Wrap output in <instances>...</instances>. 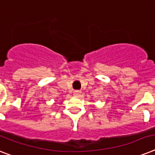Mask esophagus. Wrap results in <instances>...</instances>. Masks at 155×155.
<instances>
[{"instance_id": "esophagus-1", "label": "esophagus", "mask_w": 155, "mask_h": 155, "mask_svg": "<svg viewBox=\"0 0 155 155\" xmlns=\"http://www.w3.org/2000/svg\"><path fill=\"white\" fill-rule=\"evenodd\" d=\"M81 91H74V95H75V96H80V95H81Z\"/></svg>"}]
</instances>
